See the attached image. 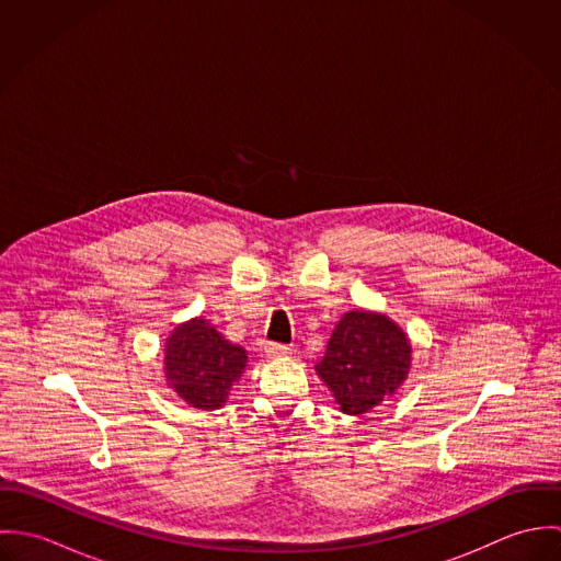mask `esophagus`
Returning a JSON list of instances; mask_svg holds the SVG:
<instances>
[{"label": "esophagus", "mask_w": 561, "mask_h": 561, "mask_svg": "<svg viewBox=\"0 0 561 561\" xmlns=\"http://www.w3.org/2000/svg\"><path fill=\"white\" fill-rule=\"evenodd\" d=\"M289 350H291V347H287V345H283V343H267V345H265V352H267V356H270V358L287 356V354H289Z\"/></svg>", "instance_id": "1"}]
</instances>
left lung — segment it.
Wrapping results in <instances>:
<instances>
[{
  "mask_svg": "<svg viewBox=\"0 0 561 561\" xmlns=\"http://www.w3.org/2000/svg\"><path fill=\"white\" fill-rule=\"evenodd\" d=\"M410 350L389 318L352 311L336 323L316 369L345 414H363L398 391L410 369Z\"/></svg>",
  "mask_w": 561,
  "mask_h": 561,
  "instance_id": "1",
  "label": "left lung"
}]
</instances>
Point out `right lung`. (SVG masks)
<instances>
[{"mask_svg":"<svg viewBox=\"0 0 561 561\" xmlns=\"http://www.w3.org/2000/svg\"><path fill=\"white\" fill-rule=\"evenodd\" d=\"M243 367L245 352L201 318L179 325L165 343L170 389L201 410L220 408Z\"/></svg>","mask_w":561,"mask_h":561,"instance_id":"obj_1","label":"right lung"}]
</instances>
